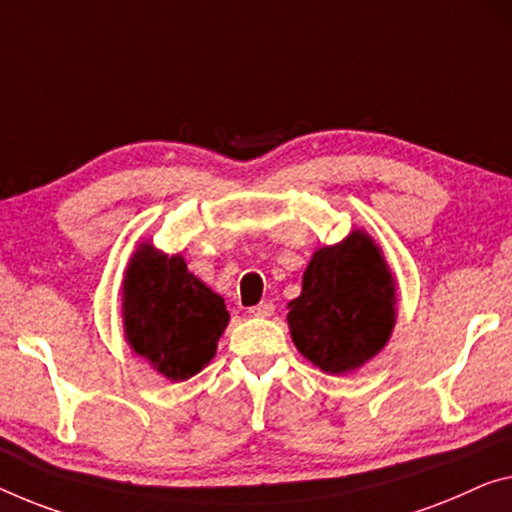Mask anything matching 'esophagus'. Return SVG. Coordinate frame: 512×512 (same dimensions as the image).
<instances>
[{
    "mask_svg": "<svg viewBox=\"0 0 512 512\" xmlns=\"http://www.w3.org/2000/svg\"><path fill=\"white\" fill-rule=\"evenodd\" d=\"M273 310H276V305H273L271 301H264V303H259V305H253V308H250L248 312H250V317H271L273 315Z\"/></svg>",
    "mask_w": 512,
    "mask_h": 512,
    "instance_id": "1",
    "label": "esophagus"
}]
</instances>
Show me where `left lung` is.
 Returning a JSON list of instances; mask_svg holds the SVG:
<instances>
[{"label": "left lung", "instance_id": "1", "mask_svg": "<svg viewBox=\"0 0 512 512\" xmlns=\"http://www.w3.org/2000/svg\"><path fill=\"white\" fill-rule=\"evenodd\" d=\"M296 349L326 375H347L388 345L398 319V280L379 243L352 230L312 253L301 294L287 303Z\"/></svg>", "mask_w": 512, "mask_h": 512}]
</instances>
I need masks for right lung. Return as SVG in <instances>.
Segmentation results:
<instances>
[{
    "label": "right lung",
    "mask_w": 512,
    "mask_h": 512,
    "mask_svg": "<svg viewBox=\"0 0 512 512\" xmlns=\"http://www.w3.org/2000/svg\"><path fill=\"white\" fill-rule=\"evenodd\" d=\"M121 315L131 352L170 381L207 368L230 324L223 296L193 276L179 253L167 255L151 241L128 259Z\"/></svg>",
    "instance_id": "1"
}]
</instances>
